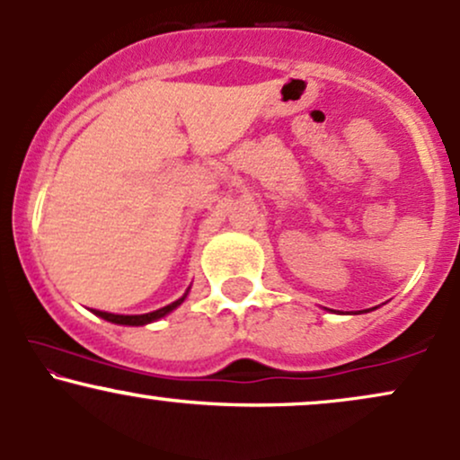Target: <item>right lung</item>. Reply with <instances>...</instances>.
I'll return each mask as SVG.
<instances>
[{
    "label": "right lung",
    "mask_w": 460,
    "mask_h": 460,
    "mask_svg": "<svg viewBox=\"0 0 460 460\" xmlns=\"http://www.w3.org/2000/svg\"><path fill=\"white\" fill-rule=\"evenodd\" d=\"M186 296H188V292L183 294V296L179 298V300H175V303L166 305V307H162V309H157V311H151V314H142V315H116V314H108V311H97V309H93V314H97L99 318L112 322V324L142 326V324H149V322H155V320L164 318V315H166V314H171L172 309H177L179 305H181L183 300H186Z\"/></svg>",
    "instance_id": "obj_1"
}]
</instances>
